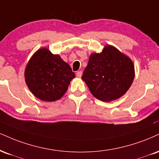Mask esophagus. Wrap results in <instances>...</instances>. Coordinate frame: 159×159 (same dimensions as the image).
I'll use <instances>...</instances> for the list:
<instances>
[{
    "instance_id": "34e87169",
    "label": "esophagus",
    "mask_w": 159,
    "mask_h": 159,
    "mask_svg": "<svg viewBox=\"0 0 159 159\" xmlns=\"http://www.w3.org/2000/svg\"><path fill=\"white\" fill-rule=\"evenodd\" d=\"M81 75H82V72L81 71H78V72H76V76H77V77L81 78Z\"/></svg>"
}]
</instances>
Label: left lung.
Masks as SVG:
<instances>
[{
	"mask_svg": "<svg viewBox=\"0 0 159 159\" xmlns=\"http://www.w3.org/2000/svg\"><path fill=\"white\" fill-rule=\"evenodd\" d=\"M134 77L131 59L116 47L107 45L101 52L90 55L81 78L93 96L110 102L127 93Z\"/></svg>",
	"mask_w": 159,
	"mask_h": 159,
	"instance_id": "left-lung-1",
	"label": "left lung"
}]
</instances>
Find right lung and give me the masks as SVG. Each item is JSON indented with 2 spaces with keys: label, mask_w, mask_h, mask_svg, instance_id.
Listing matches in <instances>:
<instances>
[{
  "label": "right lung",
  "mask_w": 159,
  "mask_h": 159,
  "mask_svg": "<svg viewBox=\"0 0 159 159\" xmlns=\"http://www.w3.org/2000/svg\"><path fill=\"white\" fill-rule=\"evenodd\" d=\"M24 76L32 94L40 100L50 102L58 100L65 94L75 75L60 55L41 48L30 59Z\"/></svg>",
  "instance_id": "right-lung-1"
}]
</instances>
